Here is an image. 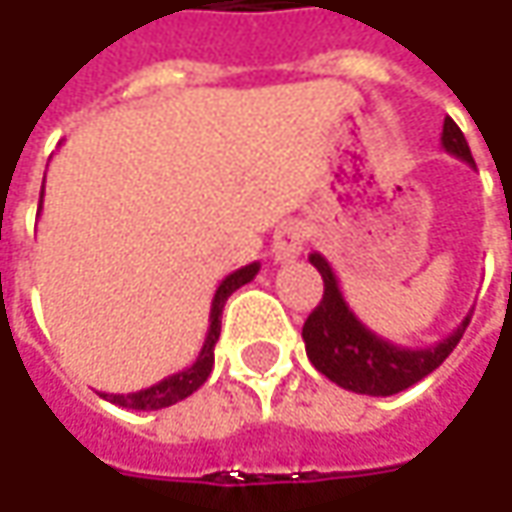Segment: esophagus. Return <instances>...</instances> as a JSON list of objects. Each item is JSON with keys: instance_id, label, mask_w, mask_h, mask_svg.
<instances>
[{"instance_id": "esophagus-1", "label": "esophagus", "mask_w": 512, "mask_h": 512, "mask_svg": "<svg viewBox=\"0 0 512 512\" xmlns=\"http://www.w3.org/2000/svg\"><path fill=\"white\" fill-rule=\"evenodd\" d=\"M270 250H273V262L276 265H287V262L299 259L302 250H305V230H302V225L279 227L276 236H273Z\"/></svg>"}]
</instances>
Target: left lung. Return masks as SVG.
<instances>
[{"label": "left lung", "mask_w": 512, "mask_h": 512, "mask_svg": "<svg viewBox=\"0 0 512 512\" xmlns=\"http://www.w3.org/2000/svg\"><path fill=\"white\" fill-rule=\"evenodd\" d=\"M442 148L476 168L467 139L459 125L447 116L442 130ZM310 265L322 273L325 296L319 307L307 316L302 327V339L310 364L336 382L344 390L364 393V396H393L402 393L424 376H430L439 364L453 353V347L464 336V327L470 325V316H464L462 325L456 327L442 342L430 347H402L390 339L376 336L362 319L344 302L339 279L322 253H310Z\"/></svg>", "instance_id": "1"}]
</instances>
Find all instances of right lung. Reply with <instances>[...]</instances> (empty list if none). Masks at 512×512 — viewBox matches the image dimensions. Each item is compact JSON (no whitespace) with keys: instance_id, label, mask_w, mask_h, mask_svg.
I'll use <instances>...</instances> for the list:
<instances>
[{"instance_id":"1","label":"right lung","mask_w":512,"mask_h":512,"mask_svg":"<svg viewBox=\"0 0 512 512\" xmlns=\"http://www.w3.org/2000/svg\"><path fill=\"white\" fill-rule=\"evenodd\" d=\"M42 196H45V187H42ZM39 210H42V199H39ZM259 267H262L259 262H250V265L233 270L230 276H225L219 282L216 293H213V302H210V327H207L205 344H202L196 362L190 367L179 370V373H170L162 382L150 384V387L136 390V393H99V396L119 404V407H128V410H162V407H170V404L187 399L190 393H196L207 382L210 370H213V347H216L219 333H222V310H225L227 296L242 285H247V282H253Z\"/></svg>"}]
</instances>
